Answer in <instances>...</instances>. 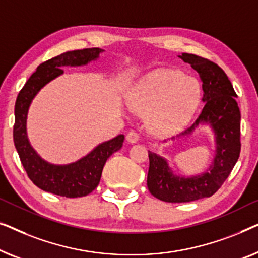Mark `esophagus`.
Segmentation results:
<instances>
[{"instance_id": "obj_1", "label": "esophagus", "mask_w": 258, "mask_h": 258, "mask_svg": "<svg viewBox=\"0 0 258 258\" xmlns=\"http://www.w3.org/2000/svg\"><path fill=\"white\" fill-rule=\"evenodd\" d=\"M126 139H127L128 143L131 144H134L137 143L138 140H139V133L137 132V131H130V132L127 133V136H126Z\"/></svg>"}]
</instances>
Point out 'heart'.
Here are the masks:
<instances>
[{
    "label": "heart",
    "mask_w": 258,
    "mask_h": 258,
    "mask_svg": "<svg viewBox=\"0 0 258 258\" xmlns=\"http://www.w3.org/2000/svg\"><path fill=\"white\" fill-rule=\"evenodd\" d=\"M200 99L197 79L169 69L155 70L134 85L130 93L131 110L150 114L148 125L158 136H170L183 127Z\"/></svg>",
    "instance_id": "obj_1"
}]
</instances>
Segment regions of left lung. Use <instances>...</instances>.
<instances>
[{"mask_svg":"<svg viewBox=\"0 0 258 258\" xmlns=\"http://www.w3.org/2000/svg\"><path fill=\"white\" fill-rule=\"evenodd\" d=\"M180 58L200 75L205 101L197 121L182 136L189 134L200 122L210 124L217 150L214 164L205 174L187 179L174 175L165 159L148 151V190L159 200L172 203L190 202L215 194L241 153V112L235 99L237 94L226 72L214 61L193 53H182Z\"/></svg>","mask_w":258,"mask_h":258,"instance_id":"left-lung-1","label":"left lung"}]
</instances>
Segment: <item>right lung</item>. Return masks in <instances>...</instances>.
Instances as JSON below:
<instances>
[{
    "mask_svg": "<svg viewBox=\"0 0 258 258\" xmlns=\"http://www.w3.org/2000/svg\"><path fill=\"white\" fill-rule=\"evenodd\" d=\"M101 51L103 50L99 48L74 50L44 61L30 76L17 96L15 124L13 130L14 144L29 179L42 190L65 198L86 197L99 184L105 162L114 152L120 150L124 143V136L120 134L100 144L91 153L75 164L55 166L42 160L28 141L25 126L28 108L36 93L46 83L63 74L64 70L61 67L86 64L96 59Z\"/></svg>",
    "mask_w": 258,
    "mask_h": 258,
    "instance_id": "right-lung-1",
    "label": "right lung"
}]
</instances>
